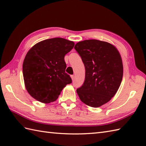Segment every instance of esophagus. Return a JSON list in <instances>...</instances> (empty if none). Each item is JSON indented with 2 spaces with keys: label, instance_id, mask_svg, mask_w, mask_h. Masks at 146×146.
Returning <instances> with one entry per match:
<instances>
[{
  "label": "esophagus",
  "instance_id": "esophagus-1",
  "mask_svg": "<svg viewBox=\"0 0 146 146\" xmlns=\"http://www.w3.org/2000/svg\"><path fill=\"white\" fill-rule=\"evenodd\" d=\"M71 78H72V80H74V78H75V76L74 75H71Z\"/></svg>",
  "mask_w": 146,
  "mask_h": 146
}]
</instances>
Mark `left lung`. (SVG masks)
<instances>
[{
  "mask_svg": "<svg viewBox=\"0 0 146 146\" xmlns=\"http://www.w3.org/2000/svg\"><path fill=\"white\" fill-rule=\"evenodd\" d=\"M85 67V80L76 90L80 100L98 108L110 101L119 89L123 65L119 51L112 44L86 40L74 46Z\"/></svg>",
  "mask_w": 146,
  "mask_h": 146,
  "instance_id": "left-lung-1",
  "label": "left lung"
}]
</instances>
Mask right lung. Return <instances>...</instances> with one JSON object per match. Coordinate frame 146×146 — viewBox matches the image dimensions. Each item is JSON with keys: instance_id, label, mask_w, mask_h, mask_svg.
Returning a JSON list of instances; mask_svg holds the SVG:
<instances>
[{"instance_id": "obj_1", "label": "right lung", "mask_w": 146, "mask_h": 146, "mask_svg": "<svg viewBox=\"0 0 146 146\" xmlns=\"http://www.w3.org/2000/svg\"><path fill=\"white\" fill-rule=\"evenodd\" d=\"M74 43L63 38L46 39L36 43L27 52L23 63L27 91L43 103L56 101L72 78L65 73L64 57Z\"/></svg>"}]
</instances>
